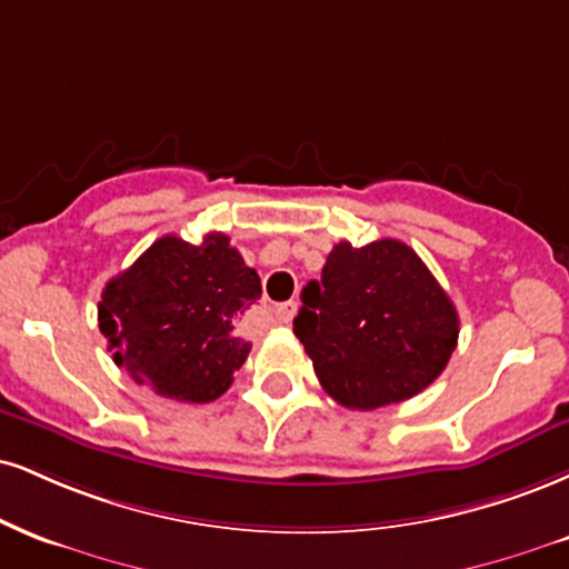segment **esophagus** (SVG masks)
Wrapping results in <instances>:
<instances>
[{
  "mask_svg": "<svg viewBox=\"0 0 569 569\" xmlns=\"http://www.w3.org/2000/svg\"><path fill=\"white\" fill-rule=\"evenodd\" d=\"M293 315H297V302H283V305L276 307L278 323H291Z\"/></svg>",
  "mask_w": 569,
  "mask_h": 569,
  "instance_id": "esophagus-1",
  "label": "esophagus"
}]
</instances>
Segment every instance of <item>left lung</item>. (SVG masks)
<instances>
[{
	"instance_id": "left-lung-1",
	"label": "left lung",
	"mask_w": 569,
	"mask_h": 569,
	"mask_svg": "<svg viewBox=\"0 0 569 569\" xmlns=\"http://www.w3.org/2000/svg\"><path fill=\"white\" fill-rule=\"evenodd\" d=\"M293 333L339 406L373 410L419 395L458 345V312L410 246H333L302 289Z\"/></svg>"
}]
</instances>
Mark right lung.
Returning a JSON list of instances; mask_svg holds the SVG:
<instances>
[{"instance_id":"right-lung-1","label":"right lung","mask_w":569,"mask_h":569,"mask_svg":"<svg viewBox=\"0 0 569 569\" xmlns=\"http://www.w3.org/2000/svg\"><path fill=\"white\" fill-rule=\"evenodd\" d=\"M262 297L224 232L201 243L163 236L102 289L98 320L113 362L137 385L180 402H211L228 392L251 345L238 318Z\"/></svg>"}]
</instances>
